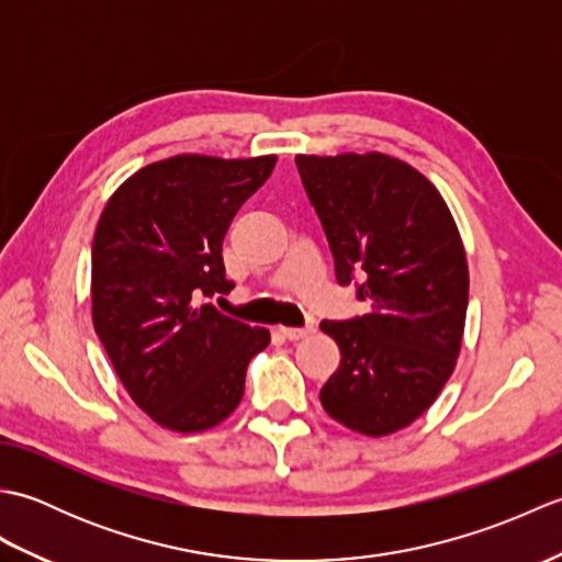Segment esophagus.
<instances>
[{
    "label": "esophagus",
    "mask_w": 562,
    "mask_h": 562,
    "mask_svg": "<svg viewBox=\"0 0 562 562\" xmlns=\"http://www.w3.org/2000/svg\"><path fill=\"white\" fill-rule=\"evenodd\" d=\"M282 338L288 340H304L314 333V326H306V328H292V326H280Z\"/></svg>",
    "instance_id": "esophagus-1"
}]
</instances>
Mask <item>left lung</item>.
I'll return each mask as SVG.
<instances>
[{
  "mask_svg": "<svg viewBox=\"0 0 562 562\" xmlns=\"http://www.w3.org/2000/svg\"><path fill=\"white\" fill-rule=\"evenodd\" d=\"M296 169L338 282L357 272L369 302L364 316L321 324L340 348L321 405L352 432L393 435L437 401L457 367L469 306L459 226L439 190L389 154H296Z\"/></svg>",
  "mask_w": 562,
  "mask_h": 562,
  "instance_id": "1",
  "label": "left lung"
}]
</instances>
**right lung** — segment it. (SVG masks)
Instances as JSON below:
<instances>
[{
	"instance_id": "right-lung-1",
	"label": "right lung",
	"mask_w": 562,
	"mask_h": 562,
	"mask_svg": "<svg viewBox=\"0 0 562 562\" xmlns=\"http://www.w3.org/2000/svg\"><path fill=\"white\" fill-rule=\"evenodd\" d=\"M274 154H176L142 166L105 202L91 246V318L117 379L173 432L217 427L244 398L246 367L270 330L220 314L222 241L268 181Z\"/></svg>"
}]
</instances>
